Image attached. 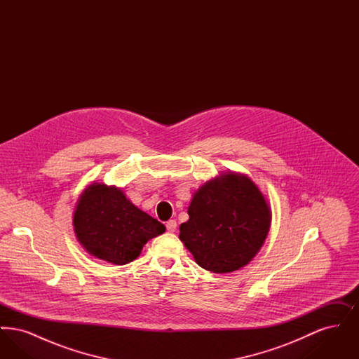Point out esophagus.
I'll return each instance as SVG.
<instances>
[{
    "instance_id": "1",
    "label": "esophagus",
    "mask_w": 359,
    "mask_h": 359,
    "mask_svg": "<svg viewBox=\"0 0 359 359\" xmlns=\"http://www.w3.org/2000/svg\"><path fill=\"white\" fill-rule=\"evenodd\" d=\"M165 227H167V231L173 233V231L176 230V227H177V223H176L175 219H171V221H168V222L165 223Z\"/></svg>"
}]
</instances>
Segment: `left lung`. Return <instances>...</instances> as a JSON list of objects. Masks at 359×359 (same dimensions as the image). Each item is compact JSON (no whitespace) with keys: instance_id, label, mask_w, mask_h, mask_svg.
Listing matches in <instances>:
<instances>
[{"instance_id":"left-lung-1","label":"left lung","mask_w":359,"mask_h":359,"mask_svg":"<svg viewBox=\"0 0 359 359\" xmlns=\"http://www.w3.org/2000/svg\"><path fill=\"white\" fill-rule=\"evenodd\" d=\"M179 238L196 264L214 273L238 271L261 249L271 226V208L246 176L226 173L205 183L188 207Z\"/></svg>"}]
</instances>
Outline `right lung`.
I'll return each mask as SVG.
<instances>
[{
    "label": "right lung",
    "mask_w": 359,
    "mask_h": 359,
    "mask_svg": "<svg viewBox=\"0 0 359 359\" xmlns=\"http://www.w3.org/2000/svg\"><path fill=\"white\" fill-rule=\"evenodd\" d=\"M74 230L90 255L125 265L140 256L149 239L163 234L165 226L137 208L118 188L91 184L78 201Z\"/></svg>",
    "instance_id": "obj_1"
}]
</instances>
